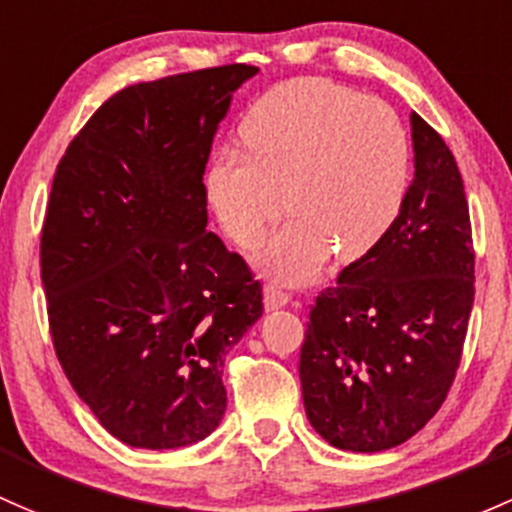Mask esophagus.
Listing matches in <instances>:
<instances>
[{
	"label": "esophagus",
	"mask_w": 512,
	"mask_h": 512,
	"mask_svg": "<svg viewBox=\"0 0 512 512\" xmlns=\"http://www.w3.org/2000/svg\"><path fill=\"white\" fill-rule=\"evenodd\" d=\"M262 301H265V311H277V309H282V306L289 304V294H284L282 289L267 284L265 292H262Z\"/></svg>",
	"instance_id": "esophagus-1"
}]
</instances>
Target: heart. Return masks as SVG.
<instances>
[{
    "mask_svg": "<svg viewBox=\"0 0 512 512\" xmlns=\"http://www.w3.org/2000/svg\"><path fill=\"white\" fill-rule=\"evenodd\" d=\"M240 149H223L206 171V196L230 240L255 247L287 208L294 218L262 247L260 267L284 284H306L336 252L368 255L402 211L410 142L380 100L321 78L284 83L240 122Z\"/></svg>",
    "mask_w": 512,
    "mask_h": 512,
    "instance_id": "heart-1",
    "label": "heart"
}]
</instances>
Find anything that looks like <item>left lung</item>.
Segmentation results:
<instances>
[{"instance_id":"1","label":"left lung","mask_w":512,"mask_h":512,"mask_svg":"<svg viewBox=\"0 0 512 512\" xmlns=\"http://www.w3.org/2000/svg\"><path fill=\"white\" fill-rule=\"evenodd\" d=\"M414 179L392 228L316 297L299 358L311 427L343 451L407 441L446 400L473 306L469 203L454 154L410 115Z\"/></svg>"}]
</instances>
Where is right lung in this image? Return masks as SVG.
<instances>
[{"label": "right lung", "mask_w": 512, "mask_h": 512, "mask_svg": "<svg viewBox=\"0 0 512 512\" xmlns=\"http://www.w3.org/2000/svg\"><path fill=\"white\" fill-rule=\"evenodd\" d=\"M255 66L137 83L102 102L53 176L41 282L56 355L102 427L137 449L206 439L223 363L262 289L208 225L213 137Z\"/></svg>", "instance_id": "right-lung-1"}]
</instances>
